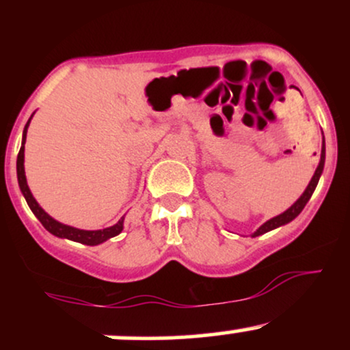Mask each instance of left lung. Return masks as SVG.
<instances>
[{
  "mask_svg": "<svg viewBox=\"0 0 350 350\" xmlns=\"http://www.w3.org/2000/svg\"><path fill=\"white\" fill-rule=\"evenodd\" d=\"M324 161H326V144H324V136H323V148H321V159H319V164H317L316 171H314V176H312L311 180H309L308 187L304 189V192L301 194V198L296 200L295 204L290 208H286V211L283 212V214L273 217V219L267 220V222L263 224V226H260L256 228L255 232H253L252 237H258V235H263L267 234V232L273 230V228H278L281 226H286V224H290L291 220H295L296 217L301 214V211H303L304 206L308 204V200L311 199L312 192H314V189L317 186V183H319V178L321 174H323V170H324Z\"/></svg>",
  "mask_w": 350,
  "mask_h": 350,
  "instance_id": "obj_1",
  "label": "left lung"
}]
</instances>
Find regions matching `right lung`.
<instances>
[{
    "mask_svg": "<svg viewBox=\"0 0 350 350\" xmlns=\"http://www.w3.org/2000/svg\"><path fill=\"white\" fill-rule=\"evenodd\" d=\"M33 115H31V118H33ZM31 118H29V122L26 123V126H24V131H23L21 150H19L18 161H16V172H18L19 189H21L24 199H26L27 206H29L31 211H33V214L38 217L39 222L42 224L44 228H46L47 232H51L52 235L59 237V239L72 240V242H79L83 245H100V243L107 242V240L111 239V237L118 235L120 232L123 230L124 217H122V219H120L118 222L111 227L100 228V230H82V228H75V227L66 226V224H60L59 220L52 219V217L47 214V212L44 211L41 206H39L38 200L34 199L33 192H31L29 186H27L26 174H24V143H26V135H27V128H29Z\"/></svg>",
    "mask_w": 350,
    "mask_h": 350,
    "instance_id": "add662e5",
    "label": "right lung"
}]
</instances>
